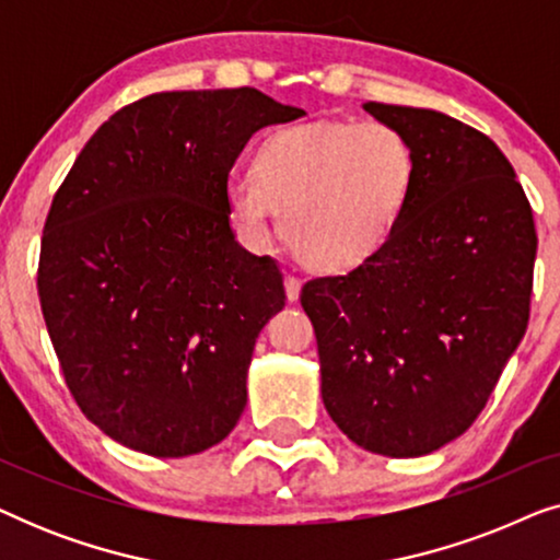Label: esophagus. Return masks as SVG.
Here are the masks:
<instances>
[{
  "label": "esophagus",
  "mask_w": 560,
  "mask_h": 560,
  "mask_svg": "<svg viewBox=\"0 0 560 560\" xmlns=\"http://www.w3.org/2000/svg\"><path fill=\"white\" fill-rule=\"evenodd\" d=\"M301 285H303V282L298 280L295 275H288V278H285V295H288L290 303L301 298Z\"/></svg>",
  "instance_id": "1"
}]
</instances>
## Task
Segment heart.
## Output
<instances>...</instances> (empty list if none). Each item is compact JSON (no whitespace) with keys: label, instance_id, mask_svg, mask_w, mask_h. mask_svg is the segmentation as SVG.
<instances>
[{"label":"heart","instance_id":"b5f03b06","mask_svg":"<svg viewBox=\"0 0 560 560\" xmlns=\"http://www.w3.org/2000/svg\"><path fill=\"white\" fill-rule=\"evenodd\" d=\"M416 150L387 121H308L259 144L255 178L234 175L226 206L249 244L282 236L313 270L370 262L400 226L416 188Z\"/></svg>","mask_w":560,"mask_h":560}]
</instances>
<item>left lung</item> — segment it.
I'll return each instance as SVG.
<instances>
[{
  "label": "left lung",
  "mask_w": 560,
  "mask_h": 560,
  "mask_svg": "<svg viewBox=\"0 0 560 560\" xmlns=\"http://www.w3.org/2000/svg\"><path fill=\"white\" fill-rule=\"evenodd\" d=\"M418 160L408 211L347 275L308 280L320 397L357 446L408 458L446 446L492 395L530 318L533 209L502 150L433 109L366 102Z\"/></svg>",
  "instance_id": "obj_1"
}]
</instances>
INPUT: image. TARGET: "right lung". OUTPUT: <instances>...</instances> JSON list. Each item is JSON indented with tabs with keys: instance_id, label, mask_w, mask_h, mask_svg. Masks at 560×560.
<instances>
[{
	"instance_id": "1",
	"label": "right lung",
	"mask_w": 560,
	"mask_h": 560,
	"mask_svg": "<svg viewBox=\"0 0 560 560\" xmlns=\"http://www.w3.org/2000/svg\"><path fill=\"white\" fill-rule=\"evenodd\" d=\"M262 91H165L112 114L45 219L37 295L66 385L121 446L180 458L247 405L282 272L234 240L226 183L249 137L303 117Z\"/></svg>"
}]
</instances>
